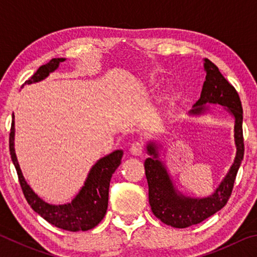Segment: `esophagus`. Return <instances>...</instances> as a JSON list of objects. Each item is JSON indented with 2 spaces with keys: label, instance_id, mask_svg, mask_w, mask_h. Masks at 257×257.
<instances>
[{
  "label": "esophagus",
  "instance_id": "1",
  "mask_svg": "<svg viewBox=\"0 0 257 257\" xmlns=\"http://www.w3.org/2000/svg\"><path fill=\"white\" fill-rule=\"evenodd\" d=\"M143 150H144V146H143L142 143L137 142V143H134L132 147H130V153L135 156H139V155H142Z\"/></svg>",
  "mask_w": 257,
  "mask_h": 257
}]
</instances>
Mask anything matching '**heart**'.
<instances>
[{"label":"heart","instance_id":"obj_1","mask_svg":"<svg viewBox=\"0 0 257 257\" xmlns=\"http://www.w3.org/2000/svg\"><path fill=\"white\" fill-rule=\"evenodd\" d=\"M173 93H175V90H173V88H169L167 90V94H165V99H169L170 97H172Z\"/></svg>","mask_w":257,"mask_h":257}]
</instances>
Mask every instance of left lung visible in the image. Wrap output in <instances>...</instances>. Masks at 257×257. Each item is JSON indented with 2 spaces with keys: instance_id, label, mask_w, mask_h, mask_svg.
Masks as SVG:
<instances>
[{
  "instance_id": "left-lung-1",
  "label": "left lung",
  "mask_w": 257,
  "mask_h": 257,
  "mask_svg": "<svg viewBox=\"0 0 257 257\" xmlns=\"http://www.w3.org/2000/svg\"><path fill=\"white\" fill-rule=\"evenodd\" d=\"M203 61L206 77L203 84L201 98L194 104L188 115L201 116L212 113L208 104L223 106V110L234 120L233 137L236 156L227 175L214 193L206 197H190L178 190L167 164L161 159V151H165L162 149V144L156 141L146 143V152L150 158L145 160L144 167L149 184V199L152 212L163 223L173 228H187L197 224L220 211L231 195L234 179L243 159L240 98L234 87L230 85L219 71V68L208 59Z\"/></svg>"
}]
</instances>
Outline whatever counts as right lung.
I'll use <instances>...</instances> for the list:
<instances>
[{
  "instance_id": "1",
  "label": "right lung",
  "mask_w": 257,
  "mask_h": 257,
  "mask_svg": "<svg viewBox=\"0 0 257 257\" xmlns=\"http://www.w3.org/2000/svg\"><path fill=\"white\" fill-rule=\"evenodd\" d=\"M64 61V58L52 59L49 63L38 68V70L25 82L23 87L44 80ZM15 132V114L12 113V124L9 139L10 155L18 173L21 189L30 207L47 222L68 231H87L96 227L106 213L110 181L112 175L121 164L123 151L116 150L97 160V162L90 168L84 186L78 191L75 198L70 203L55 205L42 199L26 181L16 155Z\"/></svg>"
}]
</instances>
